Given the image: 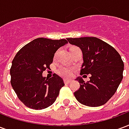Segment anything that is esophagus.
Listing matches in <instances>:
<instances>
[{"mask_svg":"<svg viewBox=\"0 0 129 129\" xmlns=\"http://www.w3.org/2000/svg\"><path fill=\"white\" fill-rule=\"evenodd\" d=\"M71 80L70 79H64V83L65 84H69Z\"/></svg>","mask_w":129,"mask_h":129,"instance_id":"obj_1","label":"esophagus"}]
</instances>
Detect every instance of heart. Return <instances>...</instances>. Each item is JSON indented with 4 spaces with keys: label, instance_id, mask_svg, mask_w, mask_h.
<instances>
[{
    "label": "heart",
    "instance_id": "b5f03b06",
    "mask_svg": "<svg viewBox=\"0 0 129 129\" xmlns=\"http://www.w3.org/2000/svg\"><path fill=\"white\" fill-rule=\"evenodd\" d=\"M58 73L60 75L63 77H70L73 75V70L70 68L66 67V66H62L59 70Z\"/></svg>",
    "mask_w": 129,
    "mask_h": 129
}]
</instances>
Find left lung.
Here are the masks:
<instances>
[{
    "instance_id": "8db88e82",
    "label": "left lung",
    "mask_w": 129,
    "mask_h": 129,
    "mask_svg": "<svg viewBox=\"0 0 129 129\" xmlns=\"http://www.w3.org/2000/svg\"><path fill=\"white\" fill-rule=\"evenodd\" d=\"M68 42L80 48L83 54L81 75H88L85 82L81 77L76 80L80 87L74 92L81 104L97 107L104 105L116 92L123 78L124 63L116 50L96 37L68 38ZM86 76V75H84Z\"/></svg>"
}]
</instances>
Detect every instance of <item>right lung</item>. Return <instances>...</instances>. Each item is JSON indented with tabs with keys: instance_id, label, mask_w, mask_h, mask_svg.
<instances>
[{
	"instance_id": "right-lung-1",
	"label": "right lung",
	"mask_w": 129,
	"mask_h": 129,
	"mask_svg": "<svg viewBox=\"0 0 129 129\" xmlns=\"http://www.w3.org/2000/svg\"><path fill=\"white\" fill-rule=\"evenodd\" d=\"M66 43V39L38 38L16 54L10 69L11 84L27 107L41 110L55 102L64 82L56 74L49 79L42 74L50 68L56 50Z\"/></svg>"
}]
</instances>
